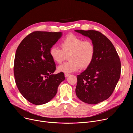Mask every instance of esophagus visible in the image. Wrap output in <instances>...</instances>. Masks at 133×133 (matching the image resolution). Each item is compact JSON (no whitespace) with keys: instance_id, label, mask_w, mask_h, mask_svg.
<instances>
[{"instance_id":"esophagus-1","label":"esophagus","mask_w":133,"mask_h":133,"mask_svg":"<svg viewBox=\"0 0 133 133\" xmlns=\"http://www.w3.org/2000/svg\"><path fill=\"white\" fill-rule=\"evenodd\" d=\"M69 75H70L69 74H67V73H66V74H65V77H67L68 76H69Z\"/></svg>"}]
</instances>
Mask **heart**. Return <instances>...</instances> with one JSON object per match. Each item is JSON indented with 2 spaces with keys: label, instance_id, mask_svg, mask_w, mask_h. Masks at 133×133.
<instances>
[{
  "label": "heart",
  "instance_id": "heart-1",
  "mask_svg": "<svg viewBox=\"0 0 133 133\" xmlns=\"http://www.w3.org/2000/svg\"><path fill=\"white\" fill-rule=\"evenodd\" d=\"M61 48L52 46L49 50V55L56 63L61 64L68 55L67 62L59 66L57 70L59 72H72L80 68H87L92 63L95 48L90 41H84L74 35H68L61 41Z\"/></svg>",
  "mask_w": 133,
  "mask_h": 133
}]
</instances>
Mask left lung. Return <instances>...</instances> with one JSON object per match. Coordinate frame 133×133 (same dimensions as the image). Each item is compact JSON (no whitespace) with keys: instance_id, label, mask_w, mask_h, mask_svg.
Masks as SVG:
<instances>
[{"instance_id":"8db88e82","label":"left lung","mask_w":133,"mask_h":133,"mask_svg":"<svg viewBox=\"0 0 133 133\" xmlns=\"http://www.w3.org/2000/svg\"><path fill=\"white\" fill-rule=\"evenodd\" d=\"M75 31L89 38L95 48L92 63L77 75L76 94L84 103L96 104L108 99L114 90L120 78V59L111 42L101 32Z\"/></svg>"}]
</instances>
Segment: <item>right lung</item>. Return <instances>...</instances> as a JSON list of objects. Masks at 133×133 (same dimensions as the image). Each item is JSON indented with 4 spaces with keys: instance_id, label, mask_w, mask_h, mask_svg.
Wrapping results in <instances>:
<instances>
[{
    "instance_id": "obj_1",
    "label": "right lung",
    "mask_w": 133,
    "mask_h": 133,
    "mask_svg": "<svg viewBox=\"0 0 133 133\" xmlns=\"http://www.w3.org/2000/svg\"><path fill=\"white\" fill-rule=\"evenodd\" d=\"M62 32L36 31L27 36L15 54L14 72L19 91L30 103L43 105L56 95L64 74H53L56 65L49 55Z\"/></svg>"
}]
</instances>
